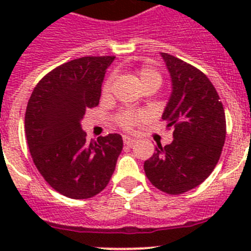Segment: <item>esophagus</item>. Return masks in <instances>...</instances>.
<instances>
[{
    "label": "esophagus",
    "mask_w": 251,
    "mask_h": 251,
    "mask_svg": "<svg viewBox=\"0 0 251 251\" xmlns=\"http://www.w3.org/2000/svg\"><path fill=\"white\" fill-rule=\"evenodd\" d=\"M123 142H124V145H127V146H132L134 142H136V138L134 137H128V136H123Z\"/></svg>",
    "instance_id": "34e87169"
}]
</instances>
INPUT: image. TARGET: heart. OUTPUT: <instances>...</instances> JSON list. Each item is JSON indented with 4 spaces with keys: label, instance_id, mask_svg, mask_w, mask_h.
Wrapping results in <instances>:
<instances>
[{
    "label": "heart",
    "instance_id": "b5f03b06",
    "mask_svg": "<svg viewBox=\"0 0 251 251\" xmlns=\"http://www.w3.org/2000/svg\"><path fill=\"white\" fill-rule=\"evenodd\" d=\"M137 76H138V80L141 83V85H147V84H157V85H161L162 84V76L156 69L152 68L150 65L142 66L137 72ZM112 88V80H106L104 84V93H108ZM142 119V115L138 113L133 112H123L122 114H119L118 117V124L121 126L123 129H132L137 123Z\"/></svg>",
    "mask_w": 251,
    "mask_h": 251
}]
</instances>
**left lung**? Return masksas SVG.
<instances>
[{
  "label": "left lung",
  "instance_id": "left-lung-1",
  "mask_svg": "<svg viewBox=\"0 0 251 251\" xmlns=\"http://www.w3.org/2000/svg\"><path fill=\"white\" fill-rule=\"evenodd\" d=\"M161 56L172 81L162 119L175 128L174 141L165 147L159 143L145 162V172L154 187L179 195L201 185L217 165L226 137L225 112L202 72L166 52Z\"/></svg>",
  "mask_w": 251,
  "mask_h": 251
}]
</instances>
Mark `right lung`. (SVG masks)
Here are the masks:
<instances>
[{"instance_id":"right-lung-1","label":"right lung","mask_w":251,"mask_h":251,"mask_svg":"<svg viewBox=\"0 0 251 251\" xmlns=\"http://www.w3.org/2000/svg\"><path fill=\"white\" fill-rule=\"evenodd\" d=\"M115 56H84L57 66L35 86L25 114L34 163L55 191L75 200L98 195L123 148L121 134L88 141L81 119L99 104L101 83Z\"/></svg>"}]
</instances>
